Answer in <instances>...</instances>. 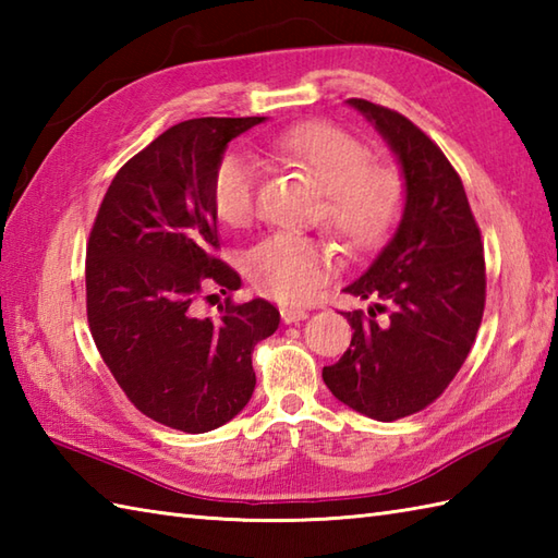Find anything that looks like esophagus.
I'll use <instances>...</instances> for the list:
<instances>
[{"mask_svg": "<svg viewBox=\"0 0 558 558\" xmlns=\"http://www.w3.org/2000/svg\"><path fill=\"white\" fill-rule=\"evenodd\" d=\"M280 316H282V322H286V324H298V322H304V318L310 316V312L300 310V306H282Z\"/></svg>", "mask_w": 558, "mask_h": 558, "instance_id": "1", "label": "esophagus"}]
</instances>
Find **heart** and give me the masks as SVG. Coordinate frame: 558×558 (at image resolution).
<instances>
[{
  "instance_id": "1",
  "label": "heart",
  "mask_w": 558,
  "mask_h": 558,
  "mask_svg": "<svg viewBox=\"0 0 558 558\" xmlns=\"http://www.w3.org/2000/svg\"><path fill=\"white\" fill-rule=\"evenodd\" d=\"M266 156L310 172L324 186L322 218L348 252L381 244L400 220L405 182L388 165H374L372 148L345 129L326 122L290 126L260 141ZM258 165L242 150L222 156L210 182L216 216L242 228L256 216ZM254 286L280 302H306L336 276V248L298 232H272L246 252Z\"/></svg>"
}]
</instances>
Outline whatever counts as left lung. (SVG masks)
Instances as JSON below:
<instances>
[{"instance_id": "8db88e82", "label": "left lung", "mask_w": 558, "mask_h": 558, "mask_svg": "<svg viewBox=\"0 0 558 558\" xmlns=\"http://www.w3.org/2000/svg\"><path fill=\"white\" fill-rule=\"evenodd\" d=\"M348 102L393 148L408 198L393 240L345 288L374 304L345 314L350 348L324 366V381L348 408L393 422L432 405L468 360L487 268L465 186L444 150L405 114L362 98Z\"/></svg>"}]
</instances>
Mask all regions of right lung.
Here are the masks:
<instances>
[{
    "mask_svg": "<svg viewBox=\"0 0 558 558\" xmlns=\"http://www.w3.org/2000/svg\"><path fill=\"white\" fill-rule=\"evenodd\" d=\"M264 117H198L170 126L114 174L86 246L90 336L138 412L204 434L230 422L256 386L252 352L280 312L266 300L196 314L240 276L218 256L210 182L225 146Z\"/></svg>",
    "mask_w": 558,
    "mask_h": 558,
    "instance_id": "1",
    "label": "right lung"
}]
</instances>
